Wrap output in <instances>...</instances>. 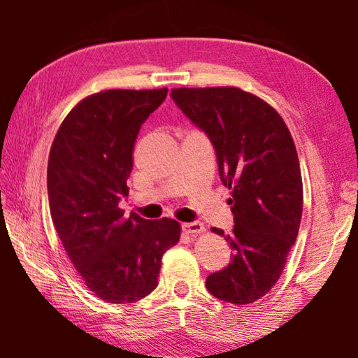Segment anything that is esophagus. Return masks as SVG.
I'll return each mask as SVG.
<instances>
[{"label": "esophagus", "mask_w": 358, "mask_h": 358, "mask_svg": "<svg viewBox=\"0 0 358 358\" xmlns=\"http://www.w3.org/2000/svg\"><path fill=\"white\" fill-rule=\"evenodd\" d=\"M183 229L186 230L187 234H192V235H199L202 234L205 230V226L201 221H192V222H186L183 224Z\"/></svg>", "instance_id": "34e87169"}]
</instances>
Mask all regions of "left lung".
<instances>
[{
  "label": "left lung",
  "instance_id": "8db88e82",
  "mask_svg": "<svg viewBox=\"0 0 358 358\" xmlns=\"http://www.w3.org/2000/svg\"><path fill=\"white\" fill-rule=\"evenodd\" d=\"M171 96L208 136L230 189L232 234L211 230L226 238L232 260L205 286L216 299L248 305L280 280L299 235L303 185L292 136L273 107L240 88H175Z\"/></svg>",
  "mask_w": 358,
  "mask_h": 358
}]
</instances>
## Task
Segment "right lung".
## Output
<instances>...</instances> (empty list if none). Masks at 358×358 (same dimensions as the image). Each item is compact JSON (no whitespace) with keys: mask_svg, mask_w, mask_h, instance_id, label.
I'll return each instance as SVG.
<instances>
[{"mask_svg":"<svg viewBox=\"0 0 358 358\" xmlns=\"http://www.w3.org/2000/svg\"><path fill=\"white\" fill-rule=\"evenodd\" d=\"M166 96L167 88L88 96L64 118L48 155V203L58 237L87 287L108 303H134L153 292L162 254L180 240L175 220L124 217L118 208L128 196L138 131Z\"/></svg>","mask_w":358,"mask_h":358,"instance_id":"add662e5","label":"right lung"}]
</instances>
